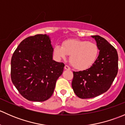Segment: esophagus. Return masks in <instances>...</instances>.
<instances>
[{"label":"esophagus","mask_w":125,"mask_h":125,"mask_svg":"<svg viewBox=\"0 0 125 125\" xmlns=\"http://www.w3.org/2000/svg\"><path fill=\"white\" fill-rule=\"evenodd\" d=\"M64 68H65V70H70V67L69 66H68V65H65V67H64Z\"/></svg>","instance_id":"1"}]
</instances>
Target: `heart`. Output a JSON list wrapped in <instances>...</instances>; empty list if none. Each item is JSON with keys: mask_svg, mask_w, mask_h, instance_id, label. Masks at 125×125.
Returning a JSON list of instances; mask_svg holds the SVG:
<instances>
[{"mask_svg": "<svg viewBox=\"0 0 125 125\" xmlns=\"http://www.w3.org/2000/svg\"><path fill=\"white\" fill-rule=\"evenodd\" d=\"M54 54L57 59H65L70 55V61L74 68L84 70L94 64L99 55V48L93 42L80 39H68L62 46L54 48Z\"/></svg>", "mask_w": 125, "mask_h": 125, "instance_id": "obj_1", "label": "heart"}]
</instances>
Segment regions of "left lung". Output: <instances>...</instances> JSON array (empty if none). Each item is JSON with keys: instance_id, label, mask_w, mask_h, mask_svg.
I'll list each match as a JSON object with an SVG mask.
<instances>
[{"instance_id": "8db88e82", "label": "left lung", "mask_w": 125, "mask_h": 125, "mask_svg": "<svg viewBox=\"0 0 125 125\" xmlns=\"http://www.w3.org/2000/svg\"><path fill=\"white\" fill-rule=\"evenodd\" d=\"M92 37L100 50L97 59L89 68L73 72L72 87L81 99L95 97L106 92L118 72V54L115 48L100 36Z\"/></svg>"}]
</instances>
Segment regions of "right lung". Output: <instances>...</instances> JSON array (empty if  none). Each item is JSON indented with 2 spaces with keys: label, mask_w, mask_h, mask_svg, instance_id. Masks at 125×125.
I'll list each match as a JSON object with an SVG mask.
<instances>
[{
  "label": "right lung",
  "mask_w": 125,
  "mask_h": 125,
  "mask_svg": "<svg viewBox=\"0 0 125 125\" xmlns=\"http://www.w3.org/2000/svg\"><path fill=\"white\" fill-rule=\"evenodd\" d=\"M53 48L46 34L25 39L12 54L11 78L20 94L27 100L43 102L51 97L63 63L52 60Z\"/></svg>",
  "instance_id": "add662e5"
}]
</instances>
